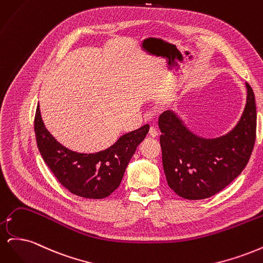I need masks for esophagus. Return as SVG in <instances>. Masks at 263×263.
<instances>
[{
    "label": "esophagus",
    "instance_id": "1",
    "mask_svg": "<svg viewBox=\"0 0 263 263\" xmlns=\"http://www.w3.org/2000/svg\"><path fill=\"white\" fill-rule=\"evenodd\" d=\"M149 135L153 138H156L157 136H158V132L156 130V128H154V127H150V129H149Z\"/></svg>",
    "mask_w": 263,
    "mask_h": 263
}]
</instances>
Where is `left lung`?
Segmentation results:
<instances>
[{
    "label": "left lung",
    "instance_id": "obj_1",
    "mask_svg": "<svg viewBox=\"0 0 263 263\" xmlns=\"http://www.w3.org/2000/svg\"><path fill=\"white\" fill-rule=\"evenodd\" d=\"M239 122L228 134L203 138L171 110L159 117L163 170L169 186L186 200H203L233 182L249 161L256 141L257 110L251 86Z\"/></svg>",
    "mask_w": 263,
    "mask_h": 263
}]
</instances>
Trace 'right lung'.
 <instances>
[{
	"label": "right lung",
	"mask_w": 263,
	"mask_h": 263,
	"mask_svg": "<svg viewBox=\"0 0 263 263\" xmlns=\"http://www.w3.org/2000/svg\"><path fill=\"white\" fill-rule=\"evenodd\" d=\"M34 128L39 153L54 177L69 192L85 198H104L119 186L149 125L125 134L113 146L97 154H79L63 147L46 128L37 106Z\"/></svg>",
	"instance_id": "1"
}]
</instances>
